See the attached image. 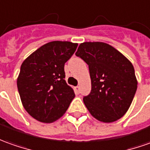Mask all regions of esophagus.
I'll use <instances>...</instances> for the list:
<instances>
[{
    "label": "esophagus",
    "mask_w": 150,
    "mask_h": 150,
    "mask_svg": "<svg viewBox=\"0 0 150 150\" xmlns=\"http://www.w3.org/2000/svg\"><path fill=\"white\" fill-rule=\"evenodd\" d=\"M79 89H80L79 86H75V87H74V91H75V93H76L77 95L79 94Z\"/></svg>",
    "instance_id": "1"
}]
</instances>
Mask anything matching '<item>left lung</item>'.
Here are the masks:
<instances>
[{"mask_svg":"<svg viewBox=\"0 0 150 150\" xmlns=\"http://www.w3.org/2000/svg\"><path fill=\"white\" fill-rule=\"evenodd\" d=\"M76 55L89 66L91 91L83 101L90 113L107 123L124 116L137 89L130 60L112 45L100 42L81 43Z\"/></svg>","mask_w":150,"mask_h":150,"instance_id":"1","label":"left lung"}]
</instances>
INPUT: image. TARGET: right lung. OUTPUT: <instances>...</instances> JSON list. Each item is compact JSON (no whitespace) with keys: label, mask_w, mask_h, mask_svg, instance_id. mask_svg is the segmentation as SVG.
I'll return each instance as SVG.
<instances>
[{"label":"right lung","mask_w":150,"mask_h":150,"mask_svg":"<svg viewBox=\"0 0 150 150\" xmlns=\"http://www.w3.org/2000/svg\"><path fill=\"white\" fill-rule=\"evenodd\" d=\"M77 43L54 41L38 48L23 62L17 78L22 104L36 120L50 123L60 118L75 94L66 81L64 64Z\"/></svg>","instance_id":"right-lung-1"}]
</instances>
